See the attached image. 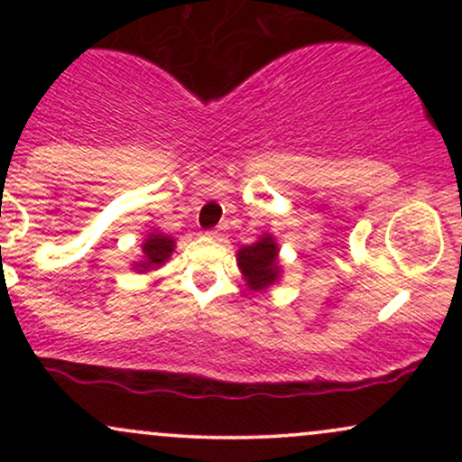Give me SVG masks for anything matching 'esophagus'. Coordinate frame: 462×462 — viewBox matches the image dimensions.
Masks as SVG:
<instances>
[{
	"instance_id": "esophagus-1",
	"label": "esophagus",
	"mask_w": 462,
	"mask_h": 462,
	"mask_svg": "<svg viewBox=\"0 0 462 462\" xmlns=\"http://www.w3.org/2000/svg\"><path fill=\"white\" fill-rule=\"evenodd\" d=\"M208 235L213 236V238H217V241H221V238L226 236V226H217V227H213V230H208Z\"/></svg>"
}]
</instances>
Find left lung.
<instances>
[{
    "instance_id": "8db88e82",
    "label": "left lung",
    "mask_w": 462,
    "mask_h": 462,
    "mask_svg": "<svg viewBox=\"0 0 462 462\" xmlns=\"http://www.w3.org/2000/svg\"><path fill=\"white\" fill-rule=\"evenodd\" d=\"M238 267L245 275L249 289L258 291L273 284L280 275L278 247L272 236H263L261 241L238 249Z\"/></svg>"
}]
</instances>
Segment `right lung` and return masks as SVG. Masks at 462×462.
<instances>
[{
    "label": "right lung",
    "instance_id": "add662e5",
    "mask_svg": "<svg viewBox=\"0 0 462 462\" xmlns=\"http://www.w3.org/2000/svg\"><path fill=\"white\" fill-rule=\"evenodd\" d=\"M171 252H173L171 236L150 235L145 238V243H143V254H145V258H143L136 267H139V272L141 269L143 272H147V269L158 267V264H162L169 256H171Z\"/></svg>",
    "mask_w": 462,
    "mask_h": 462
}]
</instances>
